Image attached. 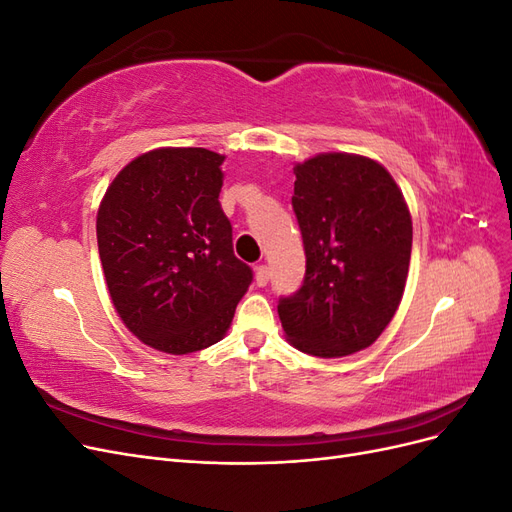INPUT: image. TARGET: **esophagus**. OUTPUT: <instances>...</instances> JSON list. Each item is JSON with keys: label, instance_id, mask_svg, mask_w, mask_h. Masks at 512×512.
<instances>
[{"label": "esophagus", "instance_id": "1", "mask_svg": "<svg viewBox=\"0 0 512 512\" xmlns=\"http://www.w3.org/2000/svg\"><path fill=\"white\" fill-rule=\"evenodd\" d=\"M269 267L267 265H258L256 267V286H267L269 284Z\"/></svg>", "mask_w": 512, "mask_h": 512}]
</instances>
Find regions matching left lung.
<instances>
[{"label":"left lung","mask_w":512,"mask_h":512,"mask_svg":"<svg viewBox=\"0 0 512 512\" xmlns=\"http://www.w3.org/2000/svg\"><path fill=\"white\" fill-rule=\"evenodd\" d=\"M294 175L305 277L280 297L277 314L301 352L322 359L359 352L404 297L412 252L404 194L382 164L350 153H320Z\"/></svg>","instance_id":"8db88e82"}]
</instances>
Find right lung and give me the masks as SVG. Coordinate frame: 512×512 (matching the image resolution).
<instances>
[{"label":"right lung","instance_id":"1","mask_svg":"<svg viewBox=\"0 0 512 512\" xmlns=\"http://www.w3.org/2000/svg\"><path fill=\"white\" fill-rule=\"evenodd\" d=\"M222 162L203 147L153 149L121 170L98 209L117 314L143 344L168 354L220 342L254 280L232 252Z\"/></svg>","mask_w":512,"mask_h":512}]
</instances>
